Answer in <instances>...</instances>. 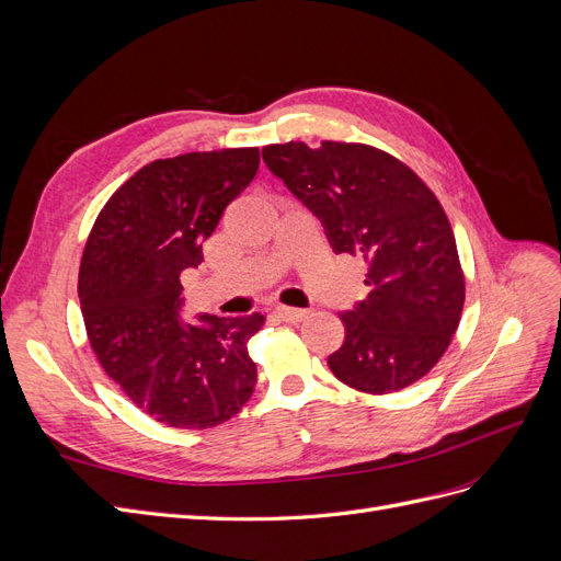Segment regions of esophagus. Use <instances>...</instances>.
<instances>
[{
    "label": "esophagus",
    "instance_id": "esophagus-1",
    "mask_svg": "<svg viewBox=\"0 0 561 561\" xmlns=\"http://www.w3.org/2000/svg\"><path fill=\"white\" fill-rule=\"evenodd\" d=\"M276 313L285 322H299L309 316L307 309H295V307H276Z\"/></svg>",
    "mask_w": 561,
    "mask_h": 561
}]
</instances>
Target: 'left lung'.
Returning <instances> with one entry per match:
<instances>
[{
  "label": "left lung",
  "mask_w": 561,
  "mask_h": 561,
  "mask_svg": "<svg viewBox=\"0 0 561 561\" xmlns=\"http://www.w3.org/2000/svg\"><path fill=\"white\" fill-rule=\"evenodd\" d=\"M264 163L325 229L336 254H360L367 299L342 313L328 365L365 393H393L443 358L466 299L449 219L423 180L369 145H268Z\"/></svg>",
  "instance_id": "obj_1"
}]
</instances>
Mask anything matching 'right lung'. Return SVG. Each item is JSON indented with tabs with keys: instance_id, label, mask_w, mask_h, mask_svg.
Wrapping results in <instances>:
<instances>
[{
	"instance_id": "right-lung-1",
	"label": "right lung",
	"mask_w": 561,
	"mask_h": 561,
	"mask_svg": "<svg viewBox=\"0 0 561 561\" xmlns=\"http://www.w3.org/2000/svg\"><path fill=\"white\" fill-rule=\"evenodd\" d=\"M260 149L159 159L100 210L83 248L79 301L107 377L135 407L173 428H213L250 400L257 365L248 339L262 313L184 318L180 276L203 262L233 198L254 180Z\"/></svg>"
}]
</instances>
